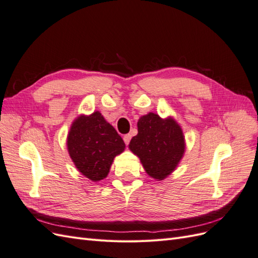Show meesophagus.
I'll return each instance as SVG.
<instances>
[{"instance_id":"obj_1","label":"esophagus","mask_w":258,"mask_h":258,"mask_svg":"<svg viewBox=\"0 0 258 258\" xmlns=\"http://www.w3.org/2000/svg\"><path fill=\"white\" fill-rule=\"evenodd\" d=\"M130 140H131V135H126L123 137V141H124V143H126V145H129Z\"/></svg>"}]
</instances>
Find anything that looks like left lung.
Listing matches in <instances>:
<instances>
[{
  "label": "left lung",
  "mask_w": 258,
  "mask_h": 258,
  "mask_svg": "<svg viewBox=\"0 0 258 258\" xmlns=\"http://www.w3.org/2000/svg\"><path fill=\"white\" fill-rule=\"evenodd\" d=\"M130 151L141 160L151 177L162 181L173 172L185 152L182 128L172 118L162 119L148 113L138 121V135L131 139Z\"/></svg>",
  "instance_id": "1"
}]
</instances>
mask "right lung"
<instances>
[{"mask_svg":"<svg viewBox=\"0 0 258 258\" xmlns=\"http://www.w3.org/2000/svg\"><path fill=\"white\" fill-rule=\"evenodd\" d=\"M67 143L77 170L93 182L107 176L114 158L124 150L121 137L98 111L77 117Z\"/></svg>","mask_w":258,"mask_h":258,"instance_id":"obj_1","label":"right lung"}]
</instances>
